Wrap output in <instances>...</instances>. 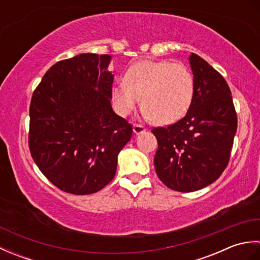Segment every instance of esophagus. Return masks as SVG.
<instances>
[{
  "instance_id": "esophagus-1",
  "label": "esophagus",
  "mask_w": 260,
  "mask_h": 260,
  "mask_svg": "<svg viewBox=\"0 0 260 260\" xmlns=\"http://www.w3.org/2000/svg\"><path fill=\"white\" fill-rule=\"evenodd\" d=\"M145 131H146L145 127L141 125V124H134V126H133V132H134V134H136V135H140L142 133H144Z\"/></svg>"
}]
</instances>
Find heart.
Instances as JSON below:
<instances>
[{"instance_id":"obj_1","label":"heart","mask_w":260,"mask_h":260,"mask_svg":"<svg viewBox=\"0 0 260 260\" xmlns=\"http://www.w3.org/2000/svg\"><path fill=\"white\" fill-rule=\"evenodd\" d=\"M194 95V77L181 62L142 60L127 70L125 81L115 85L112 97L116 112L126 116L141 103L144 114L157 124L181 119L189 110Z\"/></svg>"}]
</instances>
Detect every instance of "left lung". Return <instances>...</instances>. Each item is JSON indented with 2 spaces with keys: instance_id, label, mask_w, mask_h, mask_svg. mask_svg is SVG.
I'll list each match as a JSON object with an SVG mask.
<instances>
[{
  "instance_id": "1",
  "label": "left lung",
  "mask_w": 260,
  "mask_h": 260,
  "mask_svg": "<svg viewBox=\"0 0 260 260\" xmlns=\"http://www.w3.org/2000/svg\"><path fill=\"white\" fill-rule=\"evenodd\" d=\"M194 95L183 118L155 127L154 157L158 179L170 189L192 192L211 184L227 168L237 131V114L223 77L196 53L189 57Z\"/></svg>"
}]
</instances>
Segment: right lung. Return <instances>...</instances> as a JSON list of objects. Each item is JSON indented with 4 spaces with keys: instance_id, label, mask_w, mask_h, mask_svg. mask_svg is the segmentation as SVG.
Segmentation results:
<instances>
[{
    "instance_id": "right-lung-1",
    "label": "right lung",
    "mask_w": 260,
    "mask_h": 260,
    "mask_svg": "<svg viewBox=\"0 0 260 260\" xmlns=\"http://www.w3.org/2000/svg\"><path fill=\"white\" fill-rule=\"evenodd\" d=\"M110 59L81 53L58 61L31 98V156L53 185L71 194H91L106 186L133 133L110 104Z\"/></svg>"
}]
</instances>
